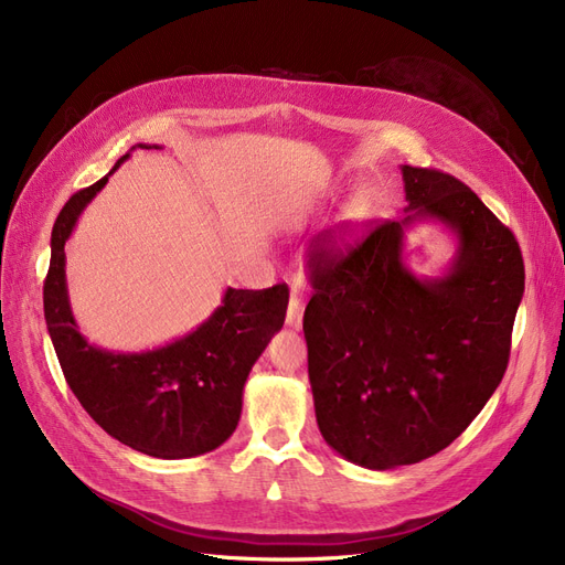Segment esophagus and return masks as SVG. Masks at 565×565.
<instances>
[{"mask_svg": "<svg viewBox=\"0 0 565 565\" xmlns=\"http://www.w3.org/2000/svg\"><path fill=\"white\" fill-rule=\"evenodd\" d=\"M287 328L292 330H301V322H303V299L292 295V299H289V306H287Z\"/></svg>", "mask_w": 565, "mask_h": 565, "instance_id": "obj_1", "label": "esophagus"}]
</instances>
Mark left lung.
Wrapping results in <instances>:
<instances>
[{
  "label": "left lung",
  "instance_id": "left-lung-1",
  "mask_svg": "<svg viewBox=\"0 0 565 565\" xmlns=\"http://www.w3.org/2000/svg\"><path fill=\"white\" fill-rule=\"evenodd\" d=\"M405 216L347 254L316 252L303 313L309 380L324 443L386 471L440 452L500 386L525 270L516 237L471 188L401 167ZM440 223L456 241L440 277L404 266V235Z\"/></svg>",
  "mask_w": 565,
  "mask_h": 565
}]
</instances>
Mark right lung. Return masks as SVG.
Returning <instances> with one entry per match:
<instances>
[{"label":"right lung","mask_w":565,"mask_h":565,"mask_svg":"<svg viewBox=\"0 0 565 565\" xmlns=\"http://www.w3.org/2000/svg\"><path fill=\"white\" fill-rule=\"evenodd\" d=\"M136 148L162 146L136 143L131 150ZM131 150L104 179L67 200L56 218L44 280L46 330L67 386L100 429L150 457H198L233 436L243 413L245 382L282 328L289 289L228 287L207 320L164 347L108 351L89 344L67 297L65 243Z\"/></svg>","instance_id":"add662e5"}]
</instances>
